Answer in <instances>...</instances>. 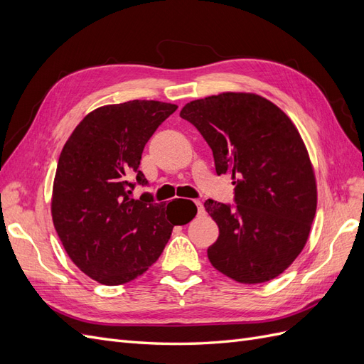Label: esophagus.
<instances>
[{
    "mask_svg": "<svg viewBox=\"0 0 364 364\" xmlns=\"http://www.w3.org/2000/svg\"><path fill=\"white\" fill-rule=\"evenodd\" d=\"M194 203H196V206H197V211H199V214H202V213H203V205H202V202L196 200Z\"/></svg>",
    "mask_w": 364,
    "mask_h": 364,
    "instance_id": "1",
    "label": "esophagus"
}]
</instances>
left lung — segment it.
Returning a JSON list of instances; mask_svg holds the SVG:
<instances>
[{"mask_svg":"<svg viewBox=\"0 0 364 364\" xmlns=\"http://www.w3.org/2000/svg\"><path fill=\"white\" fill-rule=\"evenodd\" d=\"M181 117L211 147L217 174H230L235 206L208 199L218 226L208 258L241 284L277 278L302 252L317 208L306 147L293 121L267 98L222 92L186 103Z\"/></svg>","mask_w":364,"mask_h":364,"instance_id":"left-lung-1","label":"left lung"}]
</instances>
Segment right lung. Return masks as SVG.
<instances>
[{"mask_svg":"<svg viewBox=\"0 0 364 364\" xmlns=\"http://www.w3.org/2000/svg\"><path fill=\"white\" fill-rule=\"evenodd\" d=\"M176 109L156 100L106 105L65 142L53 183V223L71 261L97 282L119 285L141 277L173 228L183 225L181 199L155 203L149 193L132 199L135 182L149 183L139 171L142 150ZM188 203L194 217L197 208Z\"/></svg>","mask_w":364,"mask_h":364,"instance_id":"1","label":"right lung"}]
</instances>
